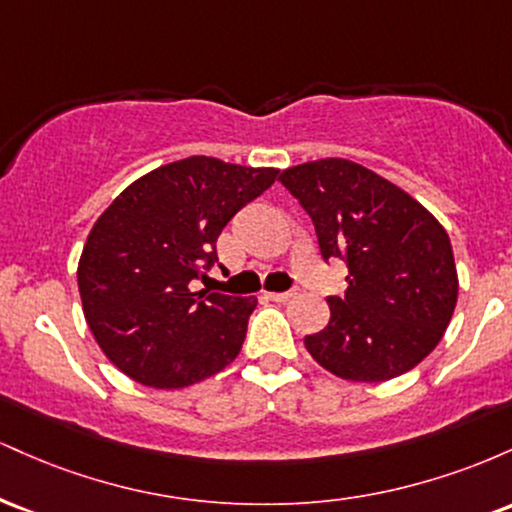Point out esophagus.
I'll return each mask as SVG.
<instances>
[{"label":"esophagus","mask_w":512,"mask_h":512,"mask_svg":"<svg viewBox=\"0 0 512 512\" xmlns=\"http://www.w3.org/2000/svg\"><path fill=\"white\" fill-rule=\"evenodd\" d=\"M264 298H269V301H276V303H284L293 298V291H267L264 293Z\"/></svg>","instance_id":"obj_1"}]
</instances>
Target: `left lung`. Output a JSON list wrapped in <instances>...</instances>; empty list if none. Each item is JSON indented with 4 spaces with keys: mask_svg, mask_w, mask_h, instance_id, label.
Returning <instances> with one entry per match:
<instances>
[{
    "mask_svg": "<svg viewBox=\"0 0 512 512\" xmlns=\"http://www.w3.org/2000/svg\"><path fill=\"white\" fill-rule=\"evenodd\" d=\"M281 185L315 223L325 260L349 264L344 298L305 349L351 383H385L436 349L457 305L448 231L409 192L346 158L286 168Z\"/></svg>",
    "mask_w": 512,
    "mask_h": 512,
    "instance_id": "8db88e82",
    "label": "left lung"
}]
</instances>
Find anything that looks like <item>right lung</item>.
Wrapping results in <instances>:
<instances>
[{"label": "right lung", "instance_id": "right-lung-1", "mask_svg": "<svg viewBox=\"0 0 512 512\" xmlns=\"http://www.w3.org/2000/svg\"><path fill=\"white\" fill-rule=\"evenodd\" d=\"M190 156L151 170L98 216L79 257L81 308L110 363L156 390H180L236 361L257 298L192 291L233 214L276 180Z\"/></svg>", "mask_w": 512, "mask_h": 512}]
</instances>
